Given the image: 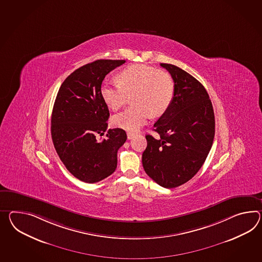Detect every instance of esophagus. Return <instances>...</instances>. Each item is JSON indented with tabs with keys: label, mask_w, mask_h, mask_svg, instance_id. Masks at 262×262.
<instances>
[{
	"label": "esophagus",
	"mask_w": 262,
	"mask_h": 262,
	"mask_svg": "<svg viewBox=\"0 0 262 262\" xmlns=\"http://www.w3.org/2000/svg\"><path fill=\"white\" fill-rule=\"evenodd\" d=\"M127 136H128V140H130V139H133L134 136H135V134H134V133H128Z\"/></svg>",
	"instance_id": "34e87169"
}]
</instances>
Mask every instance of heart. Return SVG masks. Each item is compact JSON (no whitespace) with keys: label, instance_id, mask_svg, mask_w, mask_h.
Here are the masks:
<instances>
[{"label":"heart","instance_id":"1","mask_svg":"<svg viewBox=\"0 0 262 262\" xmlns=\"http://www.w3.org/2000/svg\"><path fill=\"white\" fill-rule=\"evenodd\" d=\"M118 84H103L100 95L108 108L116 111L128 102L133 95L134 106L113 117L116 127L128 130H137L147 121L150 115L160 116L172 101L174 83L165 71L134 64L120 71Z\"/></svg>","mask_w":262,"mask_h":262}]
</instances>
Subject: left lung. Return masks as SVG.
<instances>
[{"label":"left lung","instance_id":"left-lung-1","mask_svg":"<svg viewBox=\"0 0 262 262\" xmlns=\"http://www.w3.org/2000/svg\"><path fill=\"white\" fill-rule=\"evenodd\" d=\"M174 82L172 101L154 124L160 137L147 134L145 171L158 185L174 188L195 176L210 151L215 116L203 84L172 64L161 63Z\"/></svg>","mask_w":262,"mask_h":262}]
</instances>
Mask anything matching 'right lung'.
Wrapping results in <instances>:
<instances>
[{"mask_svg": "<svg viewBox=\"0 0 262 262\" xmlns=\"http://www.w3.org/2000/svg\"><path fill=\"white\" fill-rule=\"evenodd\" d=\"M125 60L98 59L74 71L58 90L51 117L52 140L64 166L76 178L94 184L115 172L117 151L127 140L122 128L108 129L103 79Z\"/></svg>", "mask_w": 262, "mask_h": 262, "instance_id": "add662e5", "label": "right lung"}]
</instances>
